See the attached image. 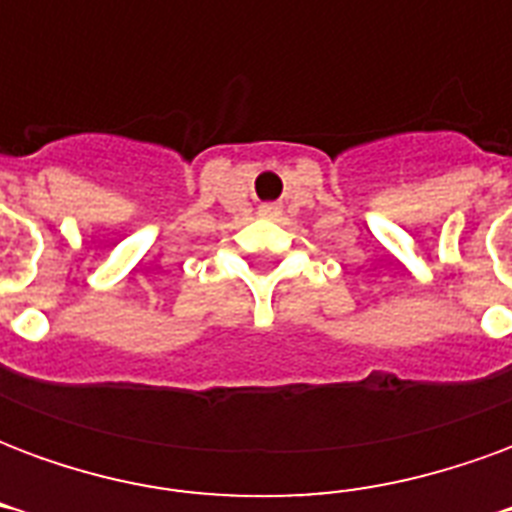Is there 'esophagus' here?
I'll return each instance as SVG.
<instances>
[{
	"label": "esophagus",
	"instance_id": "obj_1",
	"mask_svg": "<svg viewBox=\"0 0 512 512\" xmlns=\"http://www.w3.org/2000/svg\"><path fill=\"white\" fill-rule=\"evenodd\" d=\"M260 216H266V219H277L279 208L277 205H271V202H266V205H260Z\"/></svg>",
	"mask_w": 512,
	"mask_h": 512
}]
</instances>
